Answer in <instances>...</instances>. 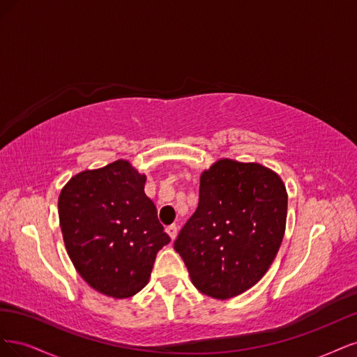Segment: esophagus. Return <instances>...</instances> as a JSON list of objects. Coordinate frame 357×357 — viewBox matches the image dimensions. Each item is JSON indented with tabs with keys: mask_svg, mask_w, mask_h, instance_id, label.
Masks as SVG:
<instances>
[{
	"mask_svg": "<svg viewBox=\"0 0 357 357\" xmlns=\"http://www.w3.org/2000/svg\"><path fill=\"white\" fill-rule=\"evenodd\" d=\"M166 233L169 234V237H170L172 240H175V237H176V234H178V227H176L175 224H172V225L166 227Z\"/></svg>",
	"mask_w": 357,
	"mask_h": 357,
	"instance_id": "1",
	"label": "esophagus"
}]
</instances>
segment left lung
Wrapping results in <instances>:
<instances>
[{
  "label": "left lung",
  "mask_w": 357,
  "mask_h": 357,
  "mask_svg": "<svg viewBox=\"0 0 357 357\" xmlns=\"http://www.w3.org/2000/svg\"><path fill=\"white\" fill-rule=\"evenodd\" d=\"M286 211V188L267 167L224 158L204 170L197 209L174 245L192 284L216 300L254 286L278 255Z\"/></svg>",
  "instance_id": "obj_1"
}]
</instances>
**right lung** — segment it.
Wrapping results in <instances>:
<instances>
[{
  "label": "right lung",
  "mask_w": 357,
  "mask_h": 357,
  "mask_svg": "<svg viewBox=\"0 0 357 357\" xmlns=\"http://www.w3.org/2000/svg\"><path fill=\"white\" fill-rule=\"evenodd\" d=\"M144 185V175L117 160L75 175L59 195L68 255L93 289L112 298L139 292L170 241Z\"/></svg>",
  "instance_id": "add662e5"
}]
</instances>
